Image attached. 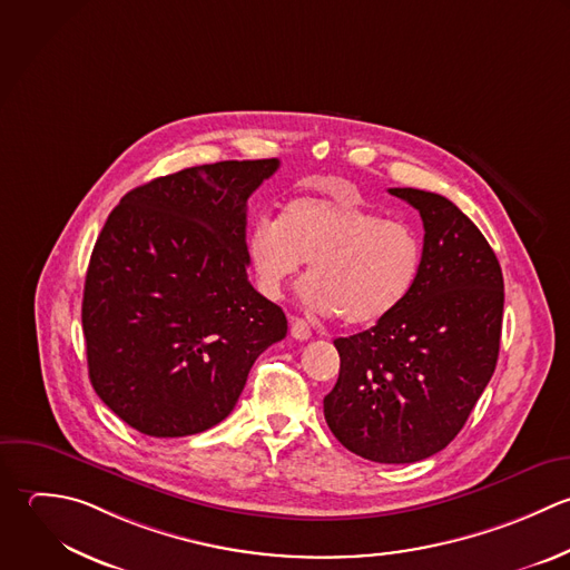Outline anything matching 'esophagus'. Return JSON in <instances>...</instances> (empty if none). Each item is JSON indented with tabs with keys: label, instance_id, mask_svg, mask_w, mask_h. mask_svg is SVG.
Here are the masks:
<instances>
[{
	"label": "esophagus",
	"instance_id": "esophagus-1",
	"mask_svg": "<svg viewBox=\"0 0 570 570\" xmlns=\"http://www.w3.org/2000/svg\"><path fill=\"white\" fill-rule=\"evenodd\" d=\"M291 335H293L295 340L304 342V340H311L313 328H311L308 322H304V320H299V317H291Z\"/></svg>",
	"mask_w": 570,
	"mask_h": 570
}]
</instances>
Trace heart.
<instances>
[{"label":"heart","mask_w":570,"mask_h":570,"mask_svg":"<svg viewBox=\"0 0 570 570\" xmlns=\"http://www.w3.org/2000/svg\"><path fill=\"white\" fill-rule=\"evenodd\" d=\"M255 284L279 299L308 262L302 297L324 315L371 326L395 313L417 284L424 246L417 230L344 197H297L279 219L262 217L246 242Z\"/></svg>","instance_id":"obj_1"}]
</instances>
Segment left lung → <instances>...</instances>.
<instances>
[{
  "label": "left lung",
  "instance_id": "1",
  "mask_svg": "<svg viewBox=\"0 0 570 570\" xmlns=\"http://www.w3.org/2000/svg\"><path fill=\"white\" fill-rule=\"evenodd\" d=\"M389 193L420 210L422 271L395 313L333 342L340 377L324 417L351 453L411 464L458 438L491 382L504 277L487 237L451 199L417 188Z\"/></svg>",
  "mask_w": 570,
  "mask_h": 570
}]
</instances>
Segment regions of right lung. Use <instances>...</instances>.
<instances>
[{"label":"right lung","mask_w":570,"mask_h":570,"mask_svg":"<svg viewBox=\"0 0 570 570\" xmlns=\"http://www.w3.org/2000/svg\"><path fill=\"white\" fill-rule=\"evenodd\" d=\"M279 159L217 161L132 188L86 271L81 328L99 400L150 438L208 431L255 360L286 337L284 311L246 275V202Z\"/></svg>","instance_id":"right-lung-1"}]
</instances>
